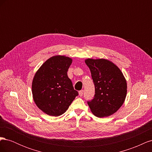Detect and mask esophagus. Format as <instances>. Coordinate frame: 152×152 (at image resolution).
<instances>
[{"label": "esophagus", "instance_id": "34e87169", "mask_svg": "<svg viewBox=\"0 0 152 152\" xmlns=\"http://www.w3.org/2000/svg\"><path fill=\"white\" fill-rule=\"evenodd\" d=\"M79 96H83V94H84V91L83 90H81L79 92Z\"/></svg>", "mask_w": 152, "mask_h": 152}]
</instances>
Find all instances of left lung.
<instances>
[{"label":"left lung","instance_id":"1","mask_svg":"<svg viewBox=\"0 0 152 152\" xmlns=\"http://www.w3.org/2000/svg\"><path fill=\"white\" fill-rule=\"evenodd\" d=\"M95 88L93 99L87 101L93 113L98 117L111 115L121 108L127 94V83L115 65L104 59H87Z\"/></svg>","mask_w":152,"mask_h":152}]
</instances>
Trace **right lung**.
Listing matches in <instances>:
<instances>
[{
  "label": "right lung",
  "mask_w": 152,
  "mask_h": 152,
  "mask_svg": "<svg viewBox=\"0 0 152 152\" xmlns=\"http://www.w3.org/2000/svg\"><path fill=\"white\" fill-rule=\"evenodd\" d=\"M72 59L55 56L48 59L36 72L32 82V94L37 106L50 116L65 113L79 94L67 72Z\"/></svg>",
  "instance_id": "add662e5"
}]
</instances>
